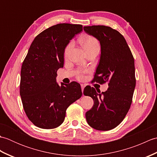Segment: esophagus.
Segmentation results:
<instances>
[{
	"mask_svg": "<svg viewBox=\"0 0 157 157\" xmlns=\"http://www.w3.org/2000/svg\"><path fill=\"white\" fill-rule=\"evenodd\" d=\"M81 88H82V91L83 94H84V89L85 88V85L84 84H81Z\"/></svg>",
	"mask_w": 157,
	"mask_h": 157,
	"instance_id": "esophagus-1",
	"label": "esophagus"
}]
</instances>
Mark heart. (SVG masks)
<instances>
[{
    "instance_id": "1",
    "label": "heart",
    "mask_w": 157,
    "mask_h": 157,
    "mask_svg": "<svg viewBox=\"0 0 157 157\" xmlns=\"http://www.w3.org/2000/svg\"><path fill=\"white\" fill-rule=\"evenodd\" d=\"M81 42L82 46H84L85 51L86 52L92 51L93 49L99 48L100 49V44L99 42L96 38L93 37L91 36H86L83 37L81 40ZM73 46V42L70 41L67 46H65L64 50V56L65 59H67L69 56L70 52ZM84 72H79L78 75V78L83 79L84 78Z\"/></svg>"
}]
</instances>
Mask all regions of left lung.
<instances>
[{"label": "left lung", "instance_id": "1", "mask_svg": "<svg viewBox=\"0 0 157 157\" xmlns=\"http://www.w3.org/2000/svg\"><path fill=\"white\" fill-rule=\"evenodd\" d=\"M84 30L101 44V58L92 82L109 83L107 90L102 93L90 86L84 88V95L94 101L86 118L92 128L108 131L121 123L131 106L136 86L134 59L118 31L105 25L84 26Z\"/></svg>", "mask_w": 157, "mask_h": 157}]
</instances>
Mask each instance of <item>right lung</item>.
Instances as JSON below:
<instances>
[{
	"label": "right lung",
	"instance_id": "add662e5",
	"mask_svg": "<svg viewBox=\"0 0 157 157\" xmlns=\"http://www.w3.org/2000/svg\"><path fill=\"white\" fill-rule=\"evenodd\" d=\"M82 25L59 23L39 34L23 62L20 96L26 115L33 124L53 129L64 121L66 110L82 95L80 84L56 82L57 70L64 64V50Z\"/></svg>",
	"mask_w": 157,
	"mask_h": 157
}]
</instances>
